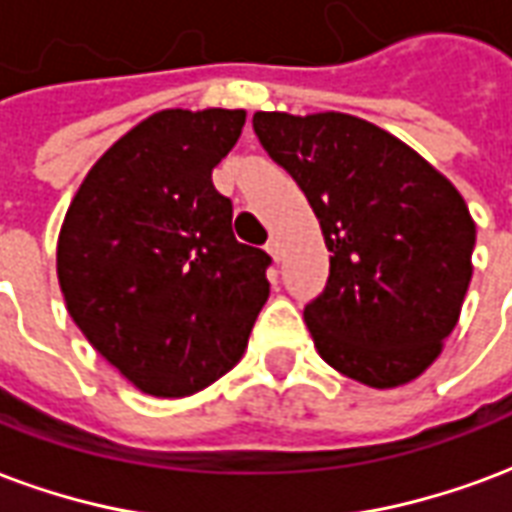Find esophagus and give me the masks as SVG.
I'll return each mask as SVG.
<instances>
[{"instance_id":"obj_1","label":"esophagus","mask_w":512,"mask_h":512,"mask_svg":"<svg viewBox=\"0 0 512 512\" xmlns=\"http://www.w3.org/2000/svg\"><path fill=\"white\" fill-rule=\"evenodd\" d=\"M267 253H270L275 261L283 259V245H281V240H278V237H270V242H267Z\"/></svg>"}]
</instances>
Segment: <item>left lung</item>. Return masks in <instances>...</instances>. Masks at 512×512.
<instances>
[{
	"label": "left lung",
	"instance_id": "8db88e82",
	"mask_svg": "<svg viewBox=\"0 0 512 512\" xmlns=\"http://www.w3.org/2000/svg\"><path fill=\"white\" fill-rule=\"evenodd\" d=\"M261 147L300 185L330 275L305 305L327 365L371 387L412 382L453 333L472 281L461 193L404 141L349 114L256 111Z\"/></svg>",
	"mask_w": 512,
	"mask_h": 512
}]
</instances>
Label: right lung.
I'll use <instances>...</instances> for the list:
<instances>
[{"instance_id":"obj_1","label":"right lung","mask_w":512,"mask_h":512,"mask_svg":"<svg viewBox=\"0 0 512 512\" xmlns=\"http://www.w3.org/2000/svg\"><path fill=\"white\" fill-rule=\"evenodd\" d=\"M242 125L240 108L152 114L92 166L59 234L73 322L158 398L231 371L270 297L272 259L234 237L231 199L212 185Z\"/></svg>"}]
</instances>
